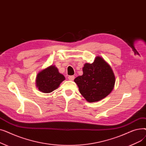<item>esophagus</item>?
I'll return each mask as SVG.
<instances>
[{
    "label": "esophagus",
    "mask_w": 146,
    "mask_h": 146,
    "mask_svg": "<svg viewBox=\"0 0 146 146\" xmlns=\"http://www.w3.org/2000/svg\"><path fill=\"white\" fill-rule=\"evenodd\" d=\"M68 79L70 80H73L74 79V76H68Z\"/></svg>",
    "instance_id": "obj_1"
}]
</instances>
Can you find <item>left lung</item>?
Returning <instances> with one entry per match:
<instances>
[{"label": "left lung", "mask_w": 146, "mask_h": 146, "mask_svg": "<svg viewBox=\"0 0 146 146\" xmlns=\"http://www.w3.org/2000/svg\"><path fill=\"white\" fill-rule=\"evenodd\" d=\"M83 72V75L78 76L74 81L87 101H99L111 92L115 78L111 67L102 58L96 57L94 63H86Z\"/></svg>", "instance_id": "8db88e82"}]
</instances>
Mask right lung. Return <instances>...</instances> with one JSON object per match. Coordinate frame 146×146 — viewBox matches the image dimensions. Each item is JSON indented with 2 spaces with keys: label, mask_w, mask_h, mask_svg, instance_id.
Here are the masks:
<instances>
[{
  "label": "right lung",
  "mask_w": 146,
  "mask_h": 146,
  "mask_svg": "<svg viewBox=\"0 0 146 146\" xmlns=\"http://www.w3.org/2000/svg\"><path fill=\"white\" fill-rule=\"evenodd\" d=\"M65 78L55 66H51L37 74L36 87L43 93H50L56 89Z\"/></svg>",
  "instance_id": "obj_1"
}]
</instances>
